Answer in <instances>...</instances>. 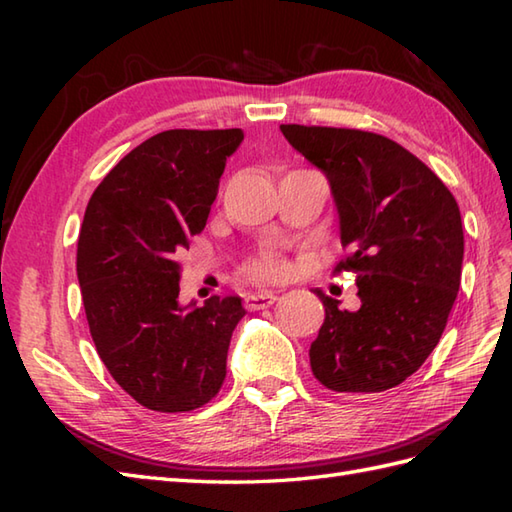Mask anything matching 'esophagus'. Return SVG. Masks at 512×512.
I'll return each instance as SVG.
<instances>
[{
  "instance_id": "1",
  "label": "esophagus",
  "mask_w": 512,
  "mask_h": 512,
  "mask_svg": "<svg viewBox=\"0 0 512 512\" xmlns=\"http://www.w3.org/2000/svg\"><path fill=\"white\" fill-rule=\"evenodd\" d=\"M277 301L275 292H253V295L246 297V308L248 310H264L268 306H273Z\"/></svg>"
}]
</instances>
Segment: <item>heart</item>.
Returning a JSON list of instances; mask_svg holds the SVG:
<instances>
[{"label":"heart","instance_id":"1","mask_svg":"<svg viewBox=\"0 0 512 512\" xmlns=\"http://www.w3.org/2000/svg\"><path fill=\"white\" fill-rule=\"evenodd\" d=\"M246 275L253 281H277L286 275V264L275 255H264L246 268Z\"/></svg>","mask_w":512,"mask_h":512}]
</instances>
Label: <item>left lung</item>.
Listing matches in <instances>:
<instances>
[{
  "label": "left lung",
  "mask_w": 512,
  "mask_h": 512,
  "mask_svg": "<svg viewBox=\"0 0 512 512\" xmlns=\"http://www.w3.org/2000/svg\"><path fill=\"white\" fill-rule=\"evenodd\" d=\"M281 134L330 182L341 244L336 273H356L358 310L325 308L310 345L321 385L376 394L400 385L438 345L458 297L464 231L460 206L422 160L361 129L281 125Z\"/></svg>",
  "instance_id": "obj_1"
}]
</instances>
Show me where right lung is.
I'll return each instance as SVG.
<instances>
[{
    "label": "right lung",
    "mask_w": 512,
    "mask_h": 512,
    "mask_svg": "<svg viewBox=\"0 0 512 512\" xmlns=\"http://www.w3.org/2000/svg\"><path fill=\"white\" fill-rule=\"evenodd\" d=\"M242 129H169L147 138L92 193L76 277L92 341L112 378L162 413L206 405L226 378L239 297L182 306L178 253L202 233Z\"/></svg>",
    "instance_id": "1"
}]
</instances>
